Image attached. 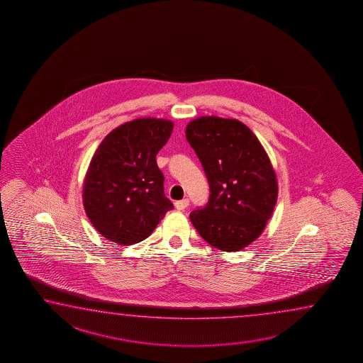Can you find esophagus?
I'll list each match as a JSON object with an SVG mask.
<instances>
[{"mask_svg":"<svg viewBox=\"0 0 363 363\" xmlns=\"http://www.w3.org/2000/svg\"><path fill=\"white\" fill-rule=\"evenodd\" d=\"M188 206H189V199H185L175 202V207H177V210H179V211H183Z\"/></svg>","mask_w":363,"mask_h":363,"instance_id":"obj_1","label":"esophagus"}]
</instances>
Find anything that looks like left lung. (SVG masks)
<instances>
[{"mask_svg":"<svg viewBox=\"0 0 363 363\" xmlns=\"http://www.w3.org/2000/svg\"><path fill=\"white\" fill-rule=\"evenodd\" d=\"M210 185L206 206L189 215L199 235L215 249L240 251L263 233L278 185L269 157L238 120L199 117L185 128Z\"/></svg>","mask_w":363,"mask_h":363,"instance_id":"1","label":"left lung"}]
</instances>
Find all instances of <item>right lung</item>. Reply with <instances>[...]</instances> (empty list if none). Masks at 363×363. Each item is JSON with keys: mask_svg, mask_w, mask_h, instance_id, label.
Returning <instances> with one entry per match:
<instances>
[{"mask_svg": "<svg viewBox=\"0 0 363 363\" xmlns=\"http://www.w3.org/2000/svg\"><path fill=\"white\" fill-rule=\"evenodd\" d=\"M162 118H138L111 131L86 172L82 199L100 235L121 246L145 240L174 205L156 156L172 133Z\"/></svg>", "mask_w": 363, "mask_h": 363, "instance_id": "add662e5", "label": "right lung"}]
</instances>
